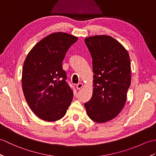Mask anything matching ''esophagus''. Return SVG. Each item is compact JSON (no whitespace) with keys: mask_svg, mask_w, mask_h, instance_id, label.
Returning <instances> with one entry per match:
<instances>
[{"mask_svg":"<svg viewBox=\"0 0 156 156\" xmlns=\"http://www.w3.org/2000/svg\"><path fill=\"white\" fill-rule=\"evenodd\" d=\"M82 87H83V84L82 83H78L76 84V88H77L78 90H80Z\"/></svg>","mask_w":156,"mask_h":156,"instance_id":"esophagus-1","label":"esophagus"}]
</instances>
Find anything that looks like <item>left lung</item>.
I'll use <instances>...</instances> for the list:
<instances>
[{"instance_id": "left-lung-1", "label": "left lung", "mask_w": 156, "mask_h": 156, "mask_svg": "<svg viewBox=\"0 0 156 156\" xmlns=\"http://www.w3.org/2000/svg\"><path fill=\"white\" fill-rule=\"evenodd\" d=\"M92 58L93 93L84 107L90 119L107 122L123 108L131 84V66L126 49L108 35H94L85 39Z\"/></svg>"}]
</instances>
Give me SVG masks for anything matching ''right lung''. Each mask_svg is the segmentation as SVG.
Wrapping results in <instances>:
<instances>
[{
  "label": "right lung",
  "instance_id": "add662e5",
  "mask_svg": "<svg viewBox=\"0 0 156 156\" xmlns=\"http://www.w3.org/2000/svg\"><path fill=\"white\" fill-rule=\"evenodd\" d=\"M78 37L54 33L39 41L23 64L22 87L31 111L42 120L55 121L66 115L73 98L62 62Z\"/></svg>",
  "mask_w": 156,
  "mask_h": 156
}]
</instances>
